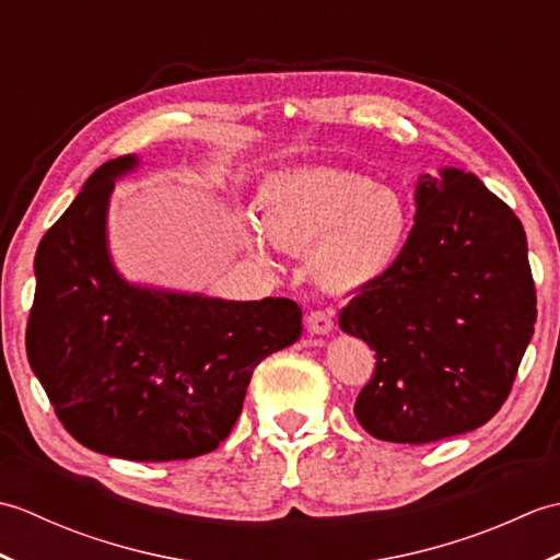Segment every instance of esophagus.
Returning a JSON list of instances; mask_svg holds the SVG:
<instances>
[{
	"mask_svg": "<svg viewBox=\"0 0 560 560\" xmlns=\"http://www.w3.org/2000/svg\"><path fill=\"white\" fill-rule=\"evenodd\" d=\"M305 325H307V329L313 331V335H329V331L335 329V313H331V311L307 313Z\"/></svg>",
	"mask_w": 560,
	"mask_h": 560,
	"instance_id": "obj_1",
	"label": "esophagus"
}]
</instances>
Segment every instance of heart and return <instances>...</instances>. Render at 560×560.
Instances as JSON below:
<instances>
[{
    "mask_svg": "<svg viewBox=\"0 0 560 560\" xmlns=\"http://www.w3.org/2000/svg\"><path fill=\"white\" fill-rule=\"evenodd\" d=\"M261 213L269 235L289 249H307L313 279L323 289L349 293L380 281L397 267L409 243L413 207L395 187L371 175L307 168L273 175L261 185ZM247 247L269 259L257 231Z\"/></svg>",
    "mask_w": 560,
    "mask_h": 560,
    "instance_id": "obj_1",
    "label": "heart"
}]
</instances>
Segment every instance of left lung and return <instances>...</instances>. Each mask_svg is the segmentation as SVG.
Wrapping results in <instances>:
<instances>
[{"label":"left lung","instance_id":"obj_1","mask_svg":"<svg viewBox=\"0 0 560 560\" xmlns=\"http://www.w3.org/2000/svg\"><path fill=\"white\" fill-rule=\"evenodd\" d=\"M537 323L520 219L477 175H421L404 255L361 289L339 327L375 351L353 413L387 443L474 431L503 407Z\"/></svg>","mask_w":560,"mask_h":560}]
</instances>
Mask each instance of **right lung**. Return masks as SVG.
<instances>
[{
  "instance_id": "1",
  "label": "right lung",
  "mask_w": 560,
  "mask_h": 560,
  "mask_svg": "<svg viewBox=\"0 0 560 560\" xmlns=\"http://www.w3.org/2000/svg\"><path fill=\"white\" fill-rule=\"evenodd\" d=\"M120 156L93 173L35 253L26 353L57 419L83 447L135 462L217 450L255 365L301 337L289 299L221 301L127 283L105 237Z\"/></svg>"
}]
</instances>
